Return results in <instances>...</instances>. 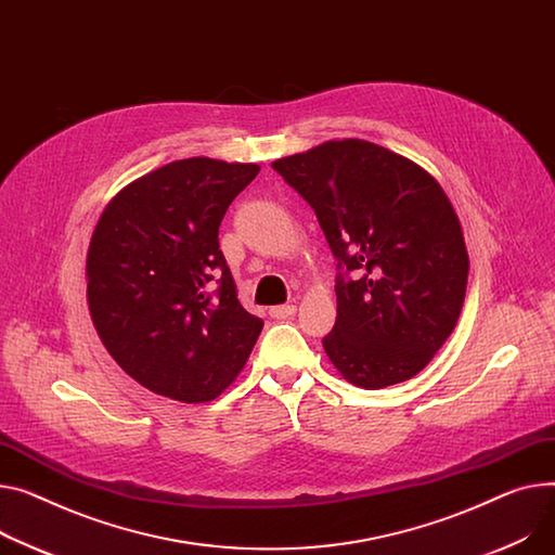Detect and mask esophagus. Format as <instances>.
Here are the masks:
<instances>
[{
    "label": "esophagus",
    "mask_w": 555,
    "mask_h": 555,
    "mask_svg": "<svg viewBox=\"0 0 555 555\" xmlns=\"http://www.w3.org/2000/svg\"><path fill=\"white\" fill-rule=\"evenodd\" d=\"M294 312H297V306H292V304H285V306H274V308H270V314H272L274 319H289Z\"/></svg>",
    "instance_id": "34e87169"
}]
</instances>
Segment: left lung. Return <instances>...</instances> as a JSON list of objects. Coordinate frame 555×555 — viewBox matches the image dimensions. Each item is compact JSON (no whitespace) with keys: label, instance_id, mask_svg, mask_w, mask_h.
Wrapping results in <instances>:
<instances>
[{"label":"left lung","instance_id":"8db88e82","mask_svg":"<svg viewBox=\"0 0 555 555\" xmlns=\"http://www.w3.org/2000/svg\"><path fill=\"white\" fill-rule=\"evenodd\" d=\"M272 167L310 203L344 268L327 359L365 390L409 382L451 337L466 294L468 251L447 192L411 158L359 138Z\"/></svg>","mask_w":555,"mask_h":555}]
</instances>
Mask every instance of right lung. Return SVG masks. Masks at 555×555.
Instances as JSON below:
<instances>
[{"label":"right lung","instance_id":"obj_1","mask_svg":"<svg viewBox=\"0 0 555 555\" xmlns=\"http://www.w3.org/2000/svg\"><path fill=\"white\" fill-rule=\"evenodd\" d=\"M254 163L173 160L129 182L104 207L87 254V304L98 337L146 390L216 399L243 371L263 330L241 301L218 249Z\"/></svg>","mask_w":555,"mask_h":555}]
</instances>
